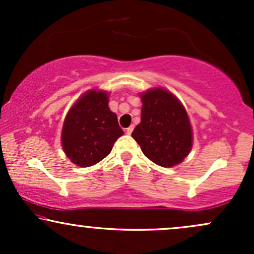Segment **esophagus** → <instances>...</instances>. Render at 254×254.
<instances>
[{"mask_svg":"<svg viewBox=\"0 0 254 254\" xmlns=\"http://www.w3.org/2000/svg\"><path fill=\"white\" fill-rule=\"evenodd\" d=\"M132 131H133V125H131V127H129L127 129V135H131V133H132Z\"/></svg>","mask_w":254,"mask_h":254,"instance_id":"1","label":"esophagus"}]
</instances>
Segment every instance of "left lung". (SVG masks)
Segmentation results:
<instances>
[{
	"instance_id": "left-lung-1",
	"label": "left lung",
	"mask_w": 254,
	"mask_h": 254,
	"mask_svg": "<svg viewBox=\"0 0 254 254\" xmlns=\"http://www.w3.org/2000/svg\"><path fill=\"white\" fill-rule=\"evenodd\" d=\"M141 123L131 133L150 161L173 167L192 148V129L188 112L171 92L148 89L141 94Z\"/></svg>"
}]
</instances>
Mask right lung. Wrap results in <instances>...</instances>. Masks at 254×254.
<instances>
[{"instance_id": "1", "label": "right lung", "mask_w": 254, "mask_h": 254, "mask_svg": "<svg viewBox=\"0 0 254 254\" xmlns=\"http://www.w3.org/2000/svg\"><path fill=\"white\" fill-rule=\"evenodd\" d=\"M123 133L109 107V93L90 89L66 113L61 142L72 164L89 167L109 155Z\"/></svg>"}]
</instances>
